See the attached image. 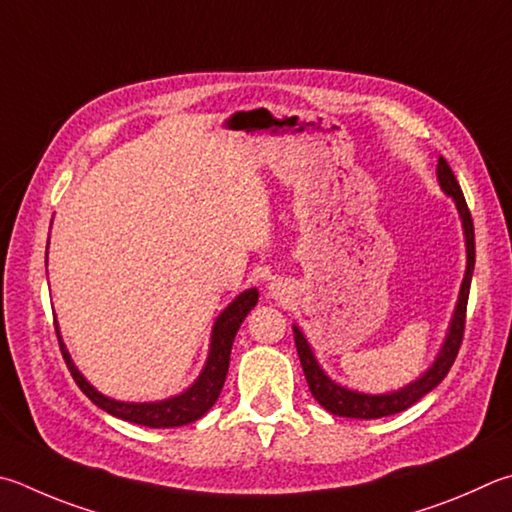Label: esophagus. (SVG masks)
<instances>
[{
    "label": "esophagus",
    "mask_w": 512,
    "mask_h": 512,
    "mask_svg": "<svg viewBox=\"0 0 512 512\" xmlns=\"http://www.w3.org/2000/svg\"><path fill=\"white\" fill-rule=\"evenodd\" d=\"M271 293H273V295L280 293V286H275V284H273V286H271Z\"/></svg>",
    "instance_id": "esophagus-1"
}]
</instances>
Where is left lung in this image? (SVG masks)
Returning <instances> with one entry per match:
<instances>
[{
	"label": "left lung",
	"instance_id": "1",
	"mask_svg": "<svg viewBox=\"0 0 512 512\" xmlns=\"http://www.w3.org/2000/svg\"><path fill=\"white\" fill-rule=\"evenodd\" d=\"M436 176H439V183L445 194H450L457 203L461 224H463V235H466V253H468V266H466V277H463L461 291H459V302L457 309H454L450 331L445 336L443 347L436 356L434 365L425 371V374L414 380L403 389L392 394H360L351 392L347 387H340L333 383V380L324 374L320 369L318 360H315L309 342L302 336V331L293 327L295 336V347L297 356H300L306 383L315 401H318L324 410L336 414V416H347V418H380V416H392L412 407L416 401H421L425 394H430L432 389L441 383V380L448 376L450 367L454 365V358L461 349L463 340V329H466V309H468V295H470V282H472V271H475V226H472V215L468 210V203L463 199L461 185L454 176L452 167L448 161L439 156V165H436Z\"/></svg>",
	"mask_w": 512,
	"mask_h": 512
}]
</instances>
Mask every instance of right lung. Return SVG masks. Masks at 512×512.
Listing matches in <instances>:
<instances>
[{
	"label": "right lung",
	"mask_w": 512,
	"mask_h": 512,
	"mask_svg": "<svg viewBox=\"0 0 512 512\" xmlns=\"http://www.w3.org/2000/svg\"><path fill=\"white\" fill-rule=\"evenodd\" d=\"M257 297V288H248V291L235 297V300L226 306V311L219 315L215 327H212L210 353L201 376L194 380V385L190 389H185L183 394L159 403H123L102 396L98 389L87 383L85 376L76 369V365H73L69 351L62 342L58 324H55V333H58L62 358L67 362L73 380H76V385L82 389V394H85L91 403H96L100 410H105L107 414L116 418H123V421L145 427H179L197 421V418H201L212 405H215L228 374L232 342H235L241 322L246 320L250 309L257 304Z\"/></svg>",
	"instance_id": "add662e5"
}]
</instances>
